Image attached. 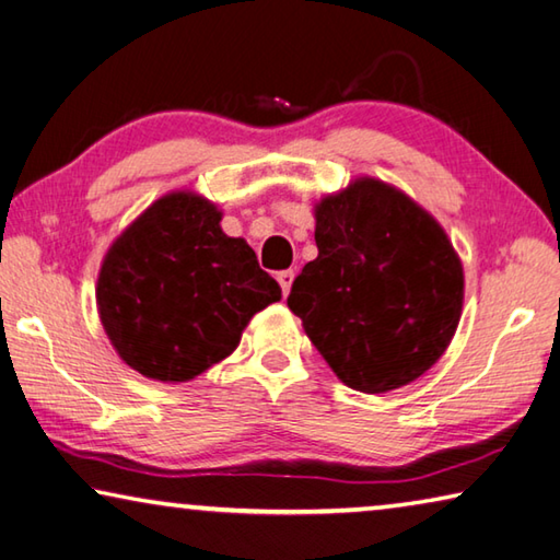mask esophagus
Wrapping results in <instances>:
<instances>
[{"mask_svg":"<svg viewBox=\"0 0 560 560\" xmlns=\"http://www.w3.org/2000/svg\"><path fill=\"white\" fill-rule=\"evenodd\" d=\"M292 280H295V272H292V270L278 272V282H280V288H282V295H288V292H290Z\"/></svg>","mask_w":560,"mask_h":560,"instance_id":"obj_1","label":"esophagus"}]
</instances>
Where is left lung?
Returning <instances> with one entry per match:
<instances>
[{
	"instance_id": "obj_1",
	"label": "left lung",
	"mask_w": 560,
	"mask_h": 560,
	"mask_svg": "<svg viewBox=\"0 0 560 560\" xmlns=\"http://www.w3.org/2000/svg\"><path fill=\"white\" fill-rule=\"evenodd\" d=\"M315 243L288 307L332 372L366 394L421 377L464 305V268L444 228L389 183L357 178L315 206Z\"/></svg>"
}]
</instances>
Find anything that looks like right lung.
I'll return each instance as SVG.
<instances>
[{"mask_svg":"<svg viewBox=\"0 0 560 560\" xmlns=\"http://www.w3.org/2000/svg\"><path fill=\"white\" fill-rule=\"evenodd\" d=\"M223 213L194 190L151 203L108 247L96 305L118 357L159 382H188L231 354L255 313L282 298Z\"/></svg>","mask_w":560,"mask_h":560,"instance_id":"add662e5","label":"right lung"}]
</instances>
